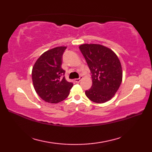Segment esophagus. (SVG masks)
I'll return each instance as SVG.
<instances>
[{
  "instance_id": "esophagus-1",
  "label": "esophagus",
  "mask_w": 152,
  "mask_h": 152,
  "mask_svg": "<svg viewBox=\"0 0 152 152\" xmlns=\"http://www.w3.org/2000/svg\"><path fill=\"white\" fill-rule=\"evenodd\" d=\"M82 79V76H80L79 78H76V79H74V82H76V83H79L80 81H81Z\"/></svg>"
}]
</instances>
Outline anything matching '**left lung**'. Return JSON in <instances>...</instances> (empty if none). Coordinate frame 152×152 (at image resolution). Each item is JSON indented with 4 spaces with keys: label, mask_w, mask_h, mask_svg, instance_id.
Masks as SVG:
<instances>
[{
    "label": "left lung",
    "mask_w": 152,
    "mask_h": 152,
    "mask_svg": "<svg viewBox=\"0 0 152 152\" xmlns=\"http://www.w3.org/2000/svg\"><path fill=\"white\" fill-rule=\"evenodd\" d=\"M91 73L92 86L86 91L89 99L96 103L110 100L117 92L122 81V68L116 54L101 44L80 45Z\"/></svg>",
    "instance_id": "1"
}]
</instances>
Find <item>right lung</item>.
Masks as SVG:
<instances>
[{
  "instance_id": "obj_1",
  "label": "right lung",
  "mask_w": 152,
  "mask_h": 152,
  "mask_svg": "<svg viewBox=\"0 0 152 152\" xmlns=\"http://www.w3.org/2000/svg\"><path fill=\"white\" fill-rule=\"evenodd\" d=\"M65 46L56 47L42 54L32 70V79L37 94L44 101L58 103L69 96L73 83L66 80L61 68Z\"/></svg>"
}]
</instances>
